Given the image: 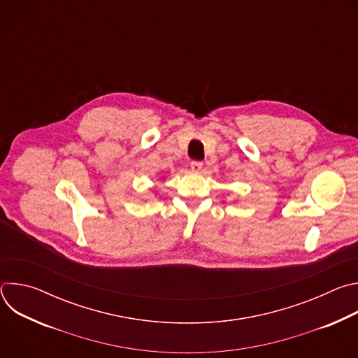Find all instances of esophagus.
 <instances>
[{"instance_id": "34e87169", "label": "esophagus", "mask_w": 358, "mask_h": 358, "mask_svg": "<svg viewBox=\"0 0 358 358\" xmlns=\"http://www.w3.org/2000/svg\"><path fill=\"white\" fill-rule=\"evenodd\" d=\"M201 169H202V163H201V162H196V160L191 162V170H192V171L199 173V171H201Z\"/></svg>"}]
</instances>
